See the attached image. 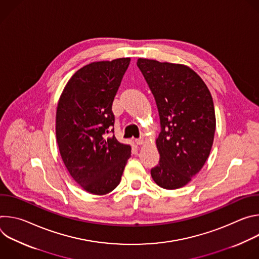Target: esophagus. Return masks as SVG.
I'll return each mask as SVG.
<instances>
[{"label":"esophagus","mask_w":259,"mask_h":259,"mask_svg":"<svg viewBox=\"0 0 259 259\" xmlns=\"http://www.w3.org/2000/svg\"><path fill=\"white\" fill-rule=\"evenodd\" d=\"M135 143L137 145H141V144L144 143V139L143 138H137V139H135Z\"/></svg>","instance_id":"1"}]
</instances>
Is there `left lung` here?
I'll return each instance as SVG.
<instances>
[{
	"mask_svg": "<svg viewBox=\"0 0 259 259\" xmlns=\"http://www.w3.org/2000/svg\"><path fill=\"white\" fill-rule=\"evenodd\" d=\"M137 66L160 116V161L152 177L163 189L182 188L199 173L211 151L216 125L212 96L189 66L145 58H139Z\"/></svg>",
	"mask_w": 259,
	"mask_h": 259,
	"instance_id": "left-lung-1",
	"label": "left lung"
}]
</instances>
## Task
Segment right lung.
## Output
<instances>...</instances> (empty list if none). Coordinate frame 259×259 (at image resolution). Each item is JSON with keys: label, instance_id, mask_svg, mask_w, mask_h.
Segmentation results:
<instances>
[{"label": "right lung", "instance_id": "add662e5", "mask_svg": "<svg viewBox=\"0 0 259 259\" xmlns=\"http://www.w3.org/2000/svg\"><path fill=\"white\" fill-rule=\"evenodd\" d=\"M130 58L92 62L73 75L59 98L56 138L70 176L88 193L105 195L115 190L131 146L114 133L112 106Z\"/></svg>", "mask_w": 259, "mask_h": 259}]
</instances>
